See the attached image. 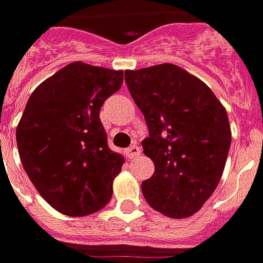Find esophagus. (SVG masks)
I'll list each match as a JSON object with an SVG mask.
<instances>
[{
  "instance_id": "obj_1",
  "label": "esophagus",
  "mask_w": 263,
  "mask_h": 263,
  "mask_svg": "<svg viewBox=\"0 0 263 263\" xmlns=\"http://www.w3.org/2000/svg\"><path fill=\"white\" fill-rule=\"evenodd\" d=\"M126 157L129 158V160H134V158H137V157H139V154H141V149H139L138 145H131L126 151Z\"/></svg>"
}]
</instances>
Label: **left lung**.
<instances>
[{
	"mask_svg": "<svg viewBox=\"0 0 263 263\" xmlns=\"http://www.w3.org/2000/svg\"><path fill=\"white\" fill-rule=\"evenodd\" d=\"M125 80L149 132L144 154L155 165L142 194L157 212L189 217L213 194L226 165V108L203 80L176 64L125 70Z\"/></svg>",
	"mask_w": 263,
	"mask_h": 263,
	"instance_id": "obj_1",
	"label": "left lung"
}]
</instances>
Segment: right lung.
<instances>
[{
    "label": "right lung",
    "mask_w": 263,
    "mask_h": 263,
    "mask_svg": "<svg viewBox=\"0 0 263 263\" xmlns=\"http://www.w3.org/2000/svg\"><path fill=\"white\" fill-rule=\"evenodd\" d=\"M124 71L73 62L34 89L15 138L27 176L43 199L66 216L109 203L125 158L112 151L99 118Z\"/></svg>",
    "instance_id": "right-lung-1"
}]
</instances>
